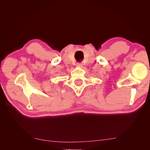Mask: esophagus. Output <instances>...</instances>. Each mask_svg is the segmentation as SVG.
Masks as SVG:
<instances>
[{
    "mask_svg": "<svg viewBox=\"0 0 150 150\" xmlns=\"http://www.w3.org/2000/svg\"><path fill=\"white\" fill-rule=\"evenodd\" d=\"M77 66L78 67H83V64L82 63H78V64H76Z\"/></svg>",
    "mask_w": 150,
    "mask_h": 150,
    "instance_id": "34e87169",
    "label": "esophagus"
}]
</instances>
